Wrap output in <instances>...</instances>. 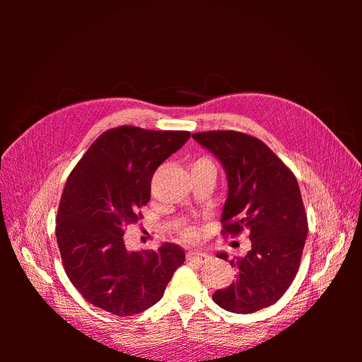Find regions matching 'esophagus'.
Wrapping results in <instances>:
<instances>
[{"label": "esophagus", "mask_w": 362, "mask_h": 362, "mask_svg": "<svg viewBox=\"0 0 362 362\" xmlns=\"http://www.w3.org/2000/svg\"><path fill=\"white\" fill-rule=\"evenodd\" d=\"M208 257L205 252H199V250H190L187 252V259L193 261V262H198V264H204V262L208 261Z\"/></svg>", "instance_id": "1"}]
</instances>
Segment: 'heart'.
Segmentation results:
<instances>
[{"label":"heart","instance_id":"obj_1","mask_svg":"<svg viewBox=\"0 0 362 362\" xmlns=\"http://www.w3.org/2000/svg\"><path fill=\"white\" fill-rule=\"evenodd\" d=\"M204 161H208V160L206 158H199V160H196L193 164H199V163H204ZM181 235L185 240H196V238H198V229H196L194 226H187V228L182 229Z\"/></svg>","mask_w":362,"mask_h":362}]
</instances>
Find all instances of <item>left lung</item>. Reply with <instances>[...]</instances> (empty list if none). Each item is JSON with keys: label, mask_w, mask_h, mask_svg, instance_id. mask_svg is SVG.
Segmentation results:
<instances>
[{"label": "left lung", "mask_w": 362, "mask_h": 362, "mask_svg": "<svg viewBox=\"0 0 362 362\" xmlns=\"http://www.w3.org/2000/svg\"><path fill=\"white\" fill-rule=\"evenodd\" d=\"M223 164L228 198L222 234L246 231L250 250L229 259L237 276L213 300L223 310L250 314L278 302L300 266L308 221L294 173L264 141L233 129L192 136ZM226 259V254H218Z\"/></svg>", "instance_id": "8db88e82"}]
</instances>
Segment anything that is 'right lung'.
<instances>
[{"instance_id":"right-lung-1","label":"right lung","mask_w":362,"mask_h":362,"mask_svg":"<svg viewBox=\"0 0 362 362\" xmlns=\"http://www.w3.org/2000/svg\"><path fill=\"white\" fill-rule=\"evenodd\" d=\"M189 137V131L129 125L107 129L71 172L57 211V245L72 286L98 308L119 317L148 310L184 262L177 245L133 252L124 234L144 217L152 175Z\"/></svg>"}]
</instances>
